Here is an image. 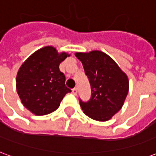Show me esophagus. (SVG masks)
Masks as SVG:
<instances>
[{
	"label": "esophagus",
	"mask_w": 156,
	"mask_h": 156,
	"mask_svg": "<svg viewBox=\"0 0 156 156\" xmlns=\"http://www.w3.org/2000/svg\"><path fill=\"white\" fill-rule=\"evenodd\" d=\"M72 93H73L74 95H77V94H78V88H73V89H72Z\"/></svg>",
	"instance_id": "obj_1"
}]
</instances>
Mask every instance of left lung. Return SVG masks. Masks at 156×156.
<instances>
[{"label":"left lung","instance_id":"1","mask_svg":"<svg viewBox=\"0 0 156 156\" xmlns=\"http://www.w3.org/2000/svg\"><path fill=\"white\" fill-rule=\"evenodd\" d=\"M91 86V98L79 99L85 115L94 120L107 121L120 110L129 92V79L108 55L101 51L76 52Z\"/></svg>","mask_w":156,"mask_h":156}]
</instances>
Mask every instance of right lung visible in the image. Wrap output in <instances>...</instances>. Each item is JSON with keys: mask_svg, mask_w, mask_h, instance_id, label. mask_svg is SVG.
Returning a JSON list of instances; mask_svg holds the SVG:
<instances>
[{"mask_svg": "<svg viewBox=\"0 0 156 156\" xmlns=\"http://www.w3.org/2000/svg\"><path fill=\"white\" fill-rule=\"evenodd\" d=\"M69 56L48 46L32 53L19 68L16 91L22 105L32 114L40 116L55 111L66 94L71 92L59 70L60 63Z\"/></svg>", "mask_w": 156, "mask_h": 156, "instance_id": "add662e5", "label": "right lung"}]
</instances>
